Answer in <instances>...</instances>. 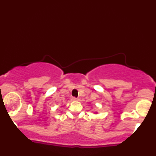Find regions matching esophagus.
Here are the masks:
<instances>
[{"instance_id":"34e87169","label":"esophagus","mask_w":156,"mask_h":156,"mask_svg":"<svg viewBox=\"0 0 156 156\" xmlns=\"http://www.w3.org/2000/svg\"><path fill=\"white\" fill-rule=\"evenodd\" d=\"M71 100H72V101H78V100H79V98H76L75 97H72V98H71Z\"/></svg>"}]
</instances>
